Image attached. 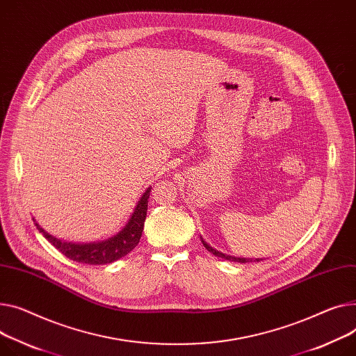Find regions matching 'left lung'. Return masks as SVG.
I'll return each mask as SVG.
<instances>
[{
    "label": "left lung",
    "mask_w": 356,
    "mask_h": 356,
    "mask_svg": "<svg viewBox=\"0 0 356 356\" xmlns=\"http://www.w3.org/2000/svg\"><path fill=\"white\" fill-rule=\"evenodd\" d=\"M202 243H203V246L210 252V253H213L215 256H218V257H222V259H226V260H232V262H241V264H246V262H252V259H245V257H233V256H227V254H223V253H220V252H218V250H215L213 248H210L203 239H202ZM257 262H259V259H256Z\"/></svg>",
    "instance_id": "obj_1"
}]
</instances>
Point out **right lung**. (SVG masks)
Returning <instances> with one entry per match:
<instances>
[{"mask_svg": "<svg viewBox=\"0 0 356 356\" xmlns=\"http://www.w3.org/2000/svg\"><path fill=\"white\" fill-rule=\"evenodd\" d=\"M150 191L152 187H147V191L138 200L130 220L123 227V230L118 232L115 236H113V238L103 242L86 243V245L61 242L60 239L54 238V236L47 233L42 227H40L38 223H35V226L44 234V238L49 241L57 250H60L68 259L74 260V262L86 264V265L111 264L114 260H118L120 257L126 256L127 253H130L138 245L141 232H143V227H145V220L147 216Z\"/></svg>", "mask_w": 356, "mask_h": 356, "instance_id": "obj_1", "label": "right lung"}]
</instances>
